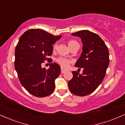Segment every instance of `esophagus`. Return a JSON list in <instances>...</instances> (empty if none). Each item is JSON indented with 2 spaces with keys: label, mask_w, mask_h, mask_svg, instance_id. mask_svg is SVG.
Masks as SVG:
<instances>
[{
  "label": "esophagus",
  "mask_w": 125,
  "mask_h": 125,
  "mask_svg": "<svg viewBox=\"0 0 125 125\" xmlns=\"http://www.w3.org/2000/svg\"><path fill=\"white\" fill-rule=\"evenodd\" d=\"M65 71H66L65 70H64V69L63 68L61 67V73H64Z\"/></svg>",
  "instance_id": "1"
}]
</instances>
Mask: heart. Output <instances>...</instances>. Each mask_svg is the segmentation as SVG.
Listing matches in <instances>:
<instances>
[{
  "instance_id": "b5f03b06",
  "label": "heart",
  "mask_w": 125,
  "mask_h": 125,
  "mask_svg": "<svg viewBox=\"0 0 125 125\" xmlns=\"http://www.w3.org/2000/svg\"><path fill=\"white\" fill-rule=\"evenodd\" d=\"M78 43L76 41H74V40H70V41H68V44L69 47H70L71 49L73 46ZM57 44L56 43L54 44L53 47V50H55V49H57ZM55 61H56V62H57L60 65H61V67L62 68L67 67L69 65V64L71 62V60L68 59V58H67L63 57H60L57 58Z\"/></svg>"
}]
</instances>
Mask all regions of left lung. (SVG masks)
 <instances>
[{"label":"left lung","instance_id":"obj_1","mask_svg":"<svg viewBox=\"0 0 125 125\" xmlns=\"http://www.w3.org/2000/svg\"><path fill=\"white\" fill-rule=\"evenodd\" d=\"M81 38L83 52L75 66L83 68V73L72 71L73 78L68 82L72 93L85 96L93 93L102 82L110 63L107 46L96 33L82 30L72 33Z\"/></svg>","mask_w":125,"mask_h":125}]
</instances>
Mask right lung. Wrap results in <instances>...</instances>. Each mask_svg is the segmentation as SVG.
<instances>
[{"instance_id": "obj_1", "label": "right lung", "mask_w": 125, "mask_h": 125, "mask_svg": "<svg viewBox=\"0 0 125 125\" xmlns=\"http://www.w3.org/2000/svg\"><path fill=\"white\" fill-rule=\"evenodd\" d=\"M61 36L41 29H30L20 37L15 49L14 67L20 83L34 96L44 97L54 90V81L61 73L60 65L51 63L47 70L42 67L44 61H52L49 57L53 44Z\"/></svg>"}]
</instances>
